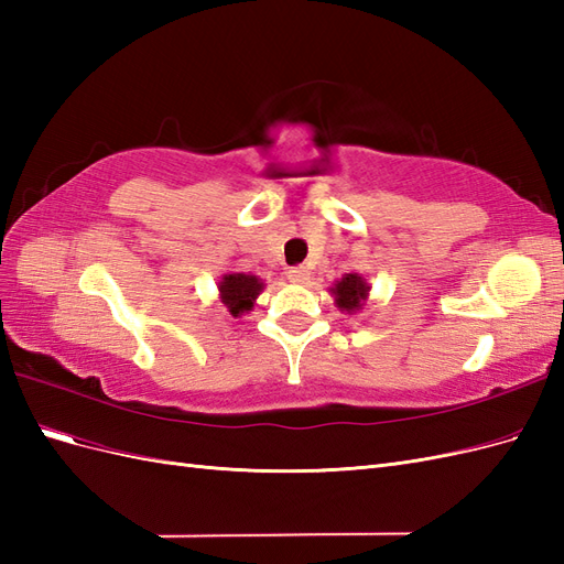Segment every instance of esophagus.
Returning <instances> with one entry per match:
<instances>
[{
	"mask_svg": "<svg viewBox=\"0 0 564 564\" xmlns=\"http://www.w3.org/2000/svg\"><path fill=\"white\" fill-rule=\"evenodd\" d=\"M286 278H289V282H294V284H305L311 278V272L305 265H294V268L286 270Z\"/></svg>",
	"mask_w": 564,
	"mask_h": 564,
	"instance_id": "obj_1",
	"label": "esophagus"
}]
</instances>
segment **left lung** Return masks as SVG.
<instances>
[{"instance_id":"1","label":"left lung","mask_w":564,"mask_h":564,"mask_svg":"<svg viewBox=\"0 0 564 564\" xmlns=\"http://www.w3.org/2000/svg\"><path fill=\"white\" fill-rule=\"evenodd\" d=\"M369 289L371 286L362 275H357V272H346L344 278L336 280L329 286V294L334 296V303L340 313L355 315L365 308V303L369 299Z\"/></svg>"}]
</instances>
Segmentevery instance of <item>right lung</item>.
<instances>
[{
    "instance_id": "1",
    "label": "right lung",
    "mask_w": 564,
    "mask_h": 564,
    "mask_svg": "<svg viewBox=\"0 0 564 564\" xmlns=\"http://www.w3.org/2000/svg\"><path fill=\"white\" fill-rule=\"evenodd\" d=\"M263 289L265 284L259 275H251V272H226L218 280V299L232 317H242L253 308Z\"/></svg>"
}]
</instances>
